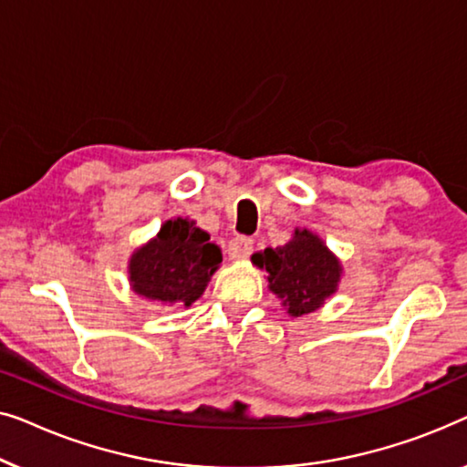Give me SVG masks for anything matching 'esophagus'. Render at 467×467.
Masks as SVG:
<instances>
[{
  "label": "esophagus",
  "mask_w": 467,
  "mask_h": 467,
  "mask_svg": "<svg viewBox=\"0 0 467 467\" xmlns=\"http://www.w3.org/2000/svg\"><path fill=\"white\" fill-rule=\"evenodd\" d=\"M254 252V241L247 239V236H239V239L231 241V245H228V255H231L233 260H245L249 258V254Z\"/></svg>",
  "instance_id": "obj_1"
}]
</instances>
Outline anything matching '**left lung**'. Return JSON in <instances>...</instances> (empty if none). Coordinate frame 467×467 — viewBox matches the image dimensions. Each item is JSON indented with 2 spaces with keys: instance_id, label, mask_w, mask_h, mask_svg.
Segmentation results:
<instances>
[{
  "instance_id": "8db88e82",
  "label": "left lung",
  "mask_w": 467,
  "mask_h": 467,
  "mask_svg": "<svg viewBox=\"0 0 467 467\" xmlns=\"http://www.w3.org/2000/svg\"><path fill=\"white\" fill-rule=\"evenodd\" d=\"M252 265L266 271L268 290L281 300L290 317H302L324 306L343 279L337 254L308 228H296L285 245L255 252Z\"/></svg>"
}]
</instances>
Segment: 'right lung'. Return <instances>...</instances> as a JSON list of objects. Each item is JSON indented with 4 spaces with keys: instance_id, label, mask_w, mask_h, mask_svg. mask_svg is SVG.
<instances>
[{
    "instance_id": "add662e5",
    "label": "right lung",
    "mask_w": 467,
    "mask_h": 467,
    "mask_svg": "<svg viewBox=\"0 0 467 467\" xmlns=\"http://www.w3.org/2000/svg\"><path fill=\"white\" fill-rule=\"evenodd\" d=\"M220 262V247L194 220L171 218L130 254L129 281L137 296L188 308L202 296Z\"/></svg>"
}]
</instances>
